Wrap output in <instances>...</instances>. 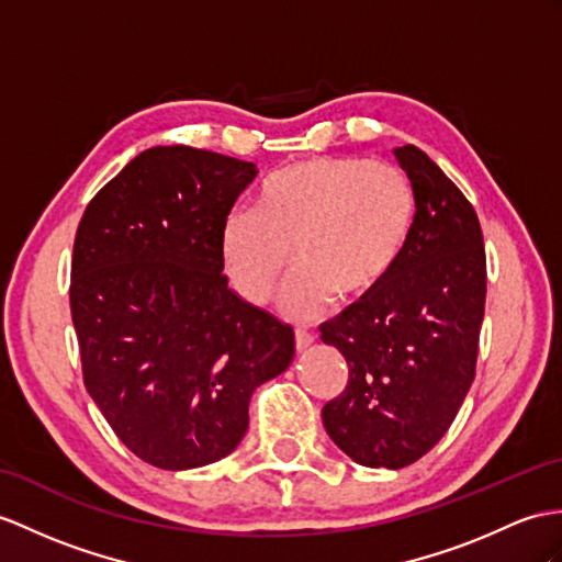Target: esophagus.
<instances>
[{
    "instance_id": "obj_1",
    "label": "esophagus",
    "mask_w": 562,
    "mask_h": 562,
    "mask_svg": "<svg viewBox=\"0 0 562 562\" xmlns=\"http://www.w3.org/2000/svg\"><path fill=\"white\" fill-rule=\"evenodd\" d=\"M312 344H314V336H312V334L303 331V328H295V348H297V350H305V348H310Z\"/></svg>"
}]
</instances>
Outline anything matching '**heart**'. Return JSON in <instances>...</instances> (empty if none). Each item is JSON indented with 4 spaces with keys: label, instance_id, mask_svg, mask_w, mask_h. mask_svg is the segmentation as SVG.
Here are the masks:
<instances>
[{
    "label": "heart",
    "instance_id": "obj_1",
    "mask_svg": "<svg viewBox=\"0 0 562 562\" xmlns=\"http://www.w3.org/2000/svg\"><path fill=\"white\" fill-rule=\"evenodd\" d=\"M415 198L389 161L312 157L273 171L255 210H236L222 228L224 267L236 291L265 305L297 267L281 307L314 319L338 297L374 295L398 265L413 231Z\"/></svg>",
    "mask_w": 562,
    "mask_h": 562
}]
</instances>
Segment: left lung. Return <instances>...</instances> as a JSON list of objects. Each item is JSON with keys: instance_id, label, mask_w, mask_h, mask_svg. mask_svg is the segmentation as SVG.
<instances>
[{"instance_id": "8db88e82", "label": "left lung", "mask_w": 562, "mask_h": 562, "mask_svg": "<svg viewBox=\"0 0 562 562\" xmlns=\"http://www.w3.org/2000/svg\"><path fill=\"white\" fill-rule=\"evenodd\" d=\"M393 155L415 195L405 252L319 331L348 362V386L322 409L326 434L364 468L401 470L441 441L474 381L486 252L460 188L415 145Z\"/></svg>"}]
</instances>
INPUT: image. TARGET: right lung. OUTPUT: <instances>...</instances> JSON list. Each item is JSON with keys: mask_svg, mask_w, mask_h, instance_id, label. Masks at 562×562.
I'll return each mask as SVG.
<instances>
[{"mask_svg": "<svg viewBox=\"0 0 562 562\" xmlns=\"http://www.w3.org/2000/svg\"><path fill=\"white\" fill-rule=\"evenodd\" d=\"M252 161L149 147L90 200L71 262L83 381L109 427L159 470L226 458L293 328L228 289L222 228Z\"/></svg>", "mask_w": 562, "mask_h": 562, "instance_id": "add662e5", "label": "right lung"}]
</instances>
